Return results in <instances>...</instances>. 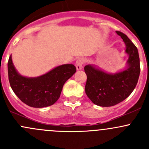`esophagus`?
<instances>
[{
    "instance_id": "1",
    "label": "esophagus",
    "mask_w": 149,
    "mask_h": 149,
    "mask_svg": "<svg viewBox=\"0 0 149 149\" xmlns=\"http://www.w3.org/2000/svg\"><path fill=\"white\" fill-rule=\"evenodd\" d=\"M84 63H85V59H84V58H79L76 62V69H77V70H81Z\"/></svg>"
}]
</instances>
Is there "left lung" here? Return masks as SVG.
<instances>
[{"label":"left lung","instance_id":"8db88e82","mask_svg":"<svg viewBox=\"0 0 149 149\" xmlns=\"http://www.w3.org/2000/svg\"><path fill=\"white\" fill-rule=\"evenodd\" d=\"M116 32L126 45L128 68L115 74H108L92 65L84 67L87 76L86 94L93 103L101 107L114 106L129 97L137 85L141 71L137 47L124 33Z\"/></svg>","mask_w":149,"mask_h":149}]
</instances>
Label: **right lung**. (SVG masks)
Instances as JSON below:
<instances>
[{
  "mask_svg": "<svg viewBox=\"0 0 149 149\" xmlns=\"http://www.w3.org/2000/svg\"><path fill=\"white\" fill-rule=\"evenodd\" d=\"M76 71L74 65L65 64L40 77L26 78L17 73L11 55L8 61V80L12 90L21 101L31 107H45L56 102L64 84Z\"/></svg>",
  "mask_w": 149,
  "mask_h": 149,
  "instance_id": "1",
  "label": "right lung"
}]
</instances>
